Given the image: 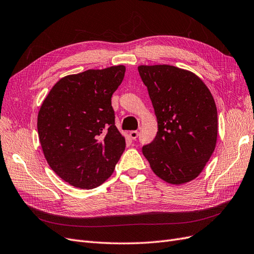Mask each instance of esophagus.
<instances>
[{"mask_svg": "<svg viewBox=\"0 0 254 254\" xmlns=\"http://www.w3.org/2000/svg\"><path fill=\"white\" fill-rule=\"evenodd\" d=\"M138 135H139L138 130H130V132H129V137L132 138V139H134V140L138 137Z\"/></svg>", "mask_w": 254, "mask_h": 254, "instance_id": "esophagus-1", "label": "esophagus"}]
</instances>
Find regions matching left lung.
Wrapping results in <instances>:
<instances>
[{"instance_id": "left-lung-1", "label": "left lung", "mask_w": 254, "mask_h": 254, "mask_svg": "<svg viewBox=\"0 0 254 254\" xmlns=\"http://www.w3.org/2000/svg\"><path fill=\"white\" fill-rule=\"evenodd\" d=\"M148 87L158 132L142 146L153 172L163 181L182 185L197 177L213 153L217 110L209 88L185 69L172 65L138 67Z\"/></svg>"}]
</instances>
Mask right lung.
I'll list each match as a JSON object with an SVG mask.
<instances>
[{
    "mask_svg": "<svg viewBox=\"0 0 254 254\" xmlns=\"http://www.w3.org/2000/svg\"><path fill=\"white\" fill-rule=\"evenodd\" d=\"M124 65L60 79L43 101L38 134L48 165L64 182L94 189L108 179L126 148L115 126L112 96Z\"/></svg>",
    "mask_w": 254,
    "mask_h": 254,
    "instance_id": "right-lung-1",
    "label": "right lung"
}]
</instances>
